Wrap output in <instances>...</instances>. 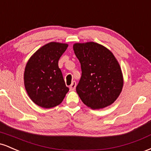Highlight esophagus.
<instances>
[{"mask_svg":"<svg viewBox=\"0 0 151 151\" xmlns=\"http://www.w3.org/2000/svg\"><path fill=\"white\" fill-rule=\"evenodd\" d=\"M76 86H77V83H76L75 81H73L71 84V85L70 86V89L71 91H74L76 89Z\"/></svg>","mask_w":151,"mask_h":151,"instance_id":"esophagus-1","label":"esophagus"}]
</instances>
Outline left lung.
Segmentation results:
<instances>
[{
	"mask_svg": "<svg viewBox=\"0 0 151 151\" xmlns=\"http://www.w3.org/2000/svg\"><path fill=\"white\" fill-rule=\"evenodd\" d=\"M73 49L81 64V77L76 90L81 101L92 109L112 104L124 86L121 69L113 53L93 42L75 43Z\"/></svg>",
	"mask_w": 151,
	"mask_h": 151,
	"instance_id": "8db88e82",
	"label": "left lung"
}]
</instances>
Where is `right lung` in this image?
I'll return each instance as SVG.
<instances>
[{"label": "right lung", "instance_id": "right-lung-1", "mask_svg": "<svg viewBox=\"0 0 151 151\" xmlns=\"http://www.w3.org/2000/svg\"><path fill=\"white\" fill-rule=\"evenodd\" d=\"M68 45L52 42L42 46L29 59L24 72V84L32 101L50 109L62 103L69 88L58 61Z\"/></svg>", "mask_w": 151, "mask_h": 151}]
</instances>
